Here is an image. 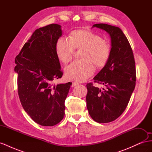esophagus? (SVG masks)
<instances>
[{"mask_svg":"<svg viewBox=\"0 0 152 152\" xmlns=\"http://www.w3.org/2000/svg\"><path fill=\"white\" fill-rule=\"evenodd\" d=\"M78 84H79V83L78 82H73L72 84V87H75L76 86H77Z\"/></svg>","mask_w":152,"mask_h":152,"instance_id":"34e87169","label":"esophagus"}]
</instances>
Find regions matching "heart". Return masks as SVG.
Masks as SVG:
<instances>
[{"label":"heart","mask_w":152,"mask_h":152,"mask_svg":"<svg viewBox=\"0 0 152 152\" xmlns=\"http://www.w3.org/2000/svg\"><path fill=\"white\" fill-rule=\"evenodd\" d=\"M74 49H83L81 60L73 61L65 68L68 79L79 82L86 80L93 75L94 66L106 65L110 56V46L101 37L87 30H75L72 32L70 38H59L56 44V54L63 63L72 58Z\"/></svg>","instance_id":"1"}]
</instances>
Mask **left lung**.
Wrapping results in <instances>:
<instances>
[{"mask_svg":"<svg viewBox=\"0 0 152 152\" xmlns=\"http://www.w3.org/2000/svg\"><path fill=\"white\" fill-rule=\"evenodd\" d=\"M94 27L110 35L111 50L107 63L93 78L104 88L92 83L86 85L87 108L94 121L108 123L120 117L129 102L136 85L135 61L131 45L120 28L104 23Z\"/></svg>","mask_w":152,"mask_h":152,"instance_id":"1","label":"left lung"}]
</instances>
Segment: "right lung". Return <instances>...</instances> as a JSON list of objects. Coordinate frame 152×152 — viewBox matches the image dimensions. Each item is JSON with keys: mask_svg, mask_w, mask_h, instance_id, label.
<instances>
[{"mask_svg": "<svg viewBox=\"0 0 152 152\" xmlns=\"http://www.w3.org/2000/svg\"><path fill=\"white\" fill-rule=\"evenodd\" d=\"M61 35V26L58 24L37 29L15 58L22 107L32 120L42 126H53L63 118L72 85L52 84L63 75L56 54V44Z\"/></svg>", "mask_w": 152, "mask_h": 152, "instance_id": "obj_1", "label": "right lung"}]
</instances>
